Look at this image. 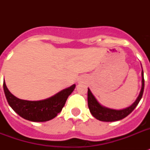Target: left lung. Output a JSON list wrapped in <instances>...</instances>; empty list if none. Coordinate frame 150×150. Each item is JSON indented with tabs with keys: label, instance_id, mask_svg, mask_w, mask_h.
<instances>
[{
	"label": "left lung",
	"instance_id": "left-lung-1",
	"mask_svg": "<svg viewBox=\"0 0 150 150\" xmlns=\"http://www.w3.org/2000/svg\"><path fill=\"white\" fill-rule=\"evenodd\" d=\"M141 66H142V64H141ZM143 91H144L143 70H142V88L140 90L139 95L132 104L129 107H126L125 109L115 110L103 106L97 101L96 97L93 96V94L92 93V92L90 91V89L88 88V107H89V111L92 114V115L99 121H107V122L120 121L121 119L125 118V117L128 116V114H130L134 110L136 106L139 104L140 100L142 99Z\"/></svg>",
	"mask_w": 150,
	"mask_h": 150
}]
</instances>
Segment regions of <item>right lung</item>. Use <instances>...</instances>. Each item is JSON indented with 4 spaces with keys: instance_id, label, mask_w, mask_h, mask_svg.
<instances>
[{
    "instance_id": "add662e5",
    "label": "right lung",
    "mask_w": 150,
    "mask_h": 150,
    "mask_svg": "<svg viewBox=\"0 0 150 150\" xmlns=\"http://www.w3.org/2000/svg\"><path fill=\"white\" fill-rule=\"evenodd\" d=\"M4 91L8 104L20 117L34 122L50 121L61 111L68 96L75 89V85L58 92L45 100L30 101L17 98L7 88L4 81Z\"/></svg>"
}]
</instances>
